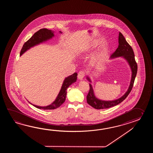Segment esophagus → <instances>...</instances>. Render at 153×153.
Here are the masks:
<instances>
[{
  "label": "esophagus",
  "mask_w": 153,
  "mask_h": 153,
  "mask_svg": "<svg viewBox=\"0 0 153 153\" xmlns=\"http://www.w3.org/2000/svg\"><path fill=\"white\" fill-rule=\"evenodd\" d=\"M85 74V73L84 71H80V72L78 73V79L79 80H82V79L84 77Z\"/></svg>",
  "instance_id": "obj_1"
}]
</instances>
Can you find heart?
Here are the masks:
<instances>
[{
    "mask_svg": "<svg viewBox=\"0 0 153 153\" xmlns=\"http://www.w3.org/2000/svg\"><path fill=\"white\" fill-rule=\"evenodd\" d=\"M92 48H93V44H88V46H87V47H86V50H90L92 49ZM100 59V56L97 55L96 56H94V60H97V59Z\"/></svg>",
    "mask_w": 153,
    "mask_h": 153,
    "instance_id": "b5f03b06",
    "label": "heart"
}]
</instances>
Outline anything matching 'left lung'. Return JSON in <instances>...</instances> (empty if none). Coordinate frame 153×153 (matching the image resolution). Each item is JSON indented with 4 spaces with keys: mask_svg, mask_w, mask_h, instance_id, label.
Wrapping results in <instances>:
<instances>
[{
    "mask_svg": "<svg viewBox=\"0 0 153 153\" xmlns=\"http://www.w3.org/2000/svg\"><path fill=\"white\" fill-rule=\"evenodd\" d=\"M119 57H122L127 61L131 70V78L130 81V85L125 94L121 97L112 101H104L98 99L94 95V91L91 84H89L90 90L86 97L87 102L92 107L96 109H103L112 107L120 103L127 97L130 94L133 87V83L136 76L137 72V65L134 59V54L133 49L131 46L126 42L123 35L119 32V45L115 51L111 56L110 59H115ZM87 80L91 82V79L90 77H86Z\"/></svg>",
    "mask_w": 153,
    "mask_h": 153,
    "instance_id": "left-lung-1",
    "label": "left lung"
}]
</instances>
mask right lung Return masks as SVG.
Instances as JSON below:
<instances>
[{"mask_svg": "<svg viewBox=\"0 0 153 153\" xmlns=\"http://www.w3.org/2000/svg\"><path fill=\"white\" fill-rule=\"evenodd\" d=\"M59 33H62L61 31H59ZM55 36L54 32L51 30H49L46 28H42L40 29L38 32L35 33L34 35L30 38V39L26 42L23 45L22 48L20 52V56L23 55L25 52H26L27 50L30 49L36 45H38L41 43L45 42L46 41L49 40L50 39H52V38ZM77 75L78 74L76 73H74L72 75H69L65 78L62 84V87L59 91V94L57 95L55 100L52 102V103L47 106H38L34 104L31 103L30 104L34 105L35 107L42 109L44 110H49V109H55L62 105L65 100L66 95H67V89L69 88L70 85L75 82L77 79Z\"/></svg>", "mask_w": 153, "mask_h": 153, "instance_id": "obj_1", "label": "right lung"}]
</instances>
